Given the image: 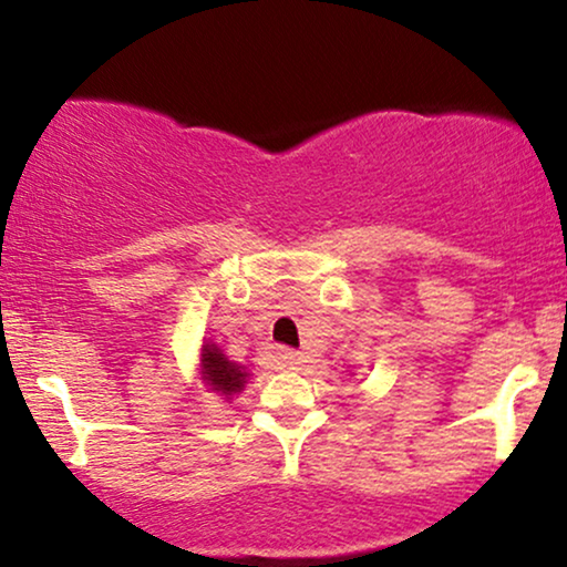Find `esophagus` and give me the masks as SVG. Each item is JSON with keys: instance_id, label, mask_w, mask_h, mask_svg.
<instances>
[{"instance_id": "34e87169", "label": "esophagus", "mask_w": 567, "mask_h": 567, "mask_svg": "<svg viewBox=\"0 0 567 567\" xmlns=\"http://www.w3.org/2000/svg\"><path fill=\"white\" fill-rule=\"evenodd\" d=\"M279 361H282L285 369H300V363H303V353H298V350H279Z\"/></svg>"}]
</instances>
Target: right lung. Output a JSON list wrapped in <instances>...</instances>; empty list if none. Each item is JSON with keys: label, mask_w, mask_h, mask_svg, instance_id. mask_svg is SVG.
<instances>
[{"label": "right lung", "mask_w": 567, "mask_h": 567, "mask_svg": "<svg viewBox=\"0 0 567 567\" xmlns=\"http://www.w3.org/2000/svg\"><path fill=\"white\" fill-rule=\"evenodd\" d=\"M200 367H204V377L212 390L221 392V395H235L246 384V369L227 361L217 346H204V350H200Z\"/></svg>", "instance_id": "obj_1"}]
</instances>
